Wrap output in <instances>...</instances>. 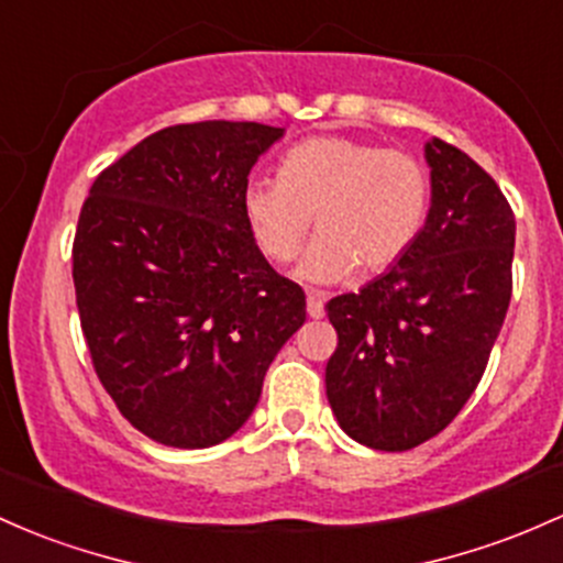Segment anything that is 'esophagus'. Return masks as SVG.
I'll return each instance as SVG.
<instances>
[{
	"instance_id": "esophagus-1",
	"label": "esophagus",
	"mask_w": 563,
	"mask_h": 563,
	"mask_svg": "<svg viewBox=\"0 0 563 563\" xmlns=\"http://www.w3.org/2000/svg\"><path fill=\"white\" fill-rule=\"evenodd\" d=\"M323 296L320 294H314V291H310L307 294V314H310L312 320H318V318H323Z\"/></svg>"
}]
</instances>
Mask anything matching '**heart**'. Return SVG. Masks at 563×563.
Masks as SVG:
<instances>
[{
	"label": "heart",
	"instance_id": "obj_1",
	"mask_svg": "<svg viewBox=\"0 0 563 563\" xmlns=\"http://www.w3.org/2000/svg\"><path fill=\"white\" fill-rule=\"evenodd\" d=\"M430 197V173L413 154L350 135H310L283 154L277 178L245 181L240 208L253 243L275 264L299 256L314 216L320 234L296 275L331 286L357 267H395L428 224Z\"/></svg>",
	"mask_w": 563,
	"mask_h": 563
}]
</instances>
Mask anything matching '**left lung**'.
Wrapping results in <instances>:
<instances>
[{
	"label": "left lung",
	"mask_w": 563,
	"mask_h": 563,
	"mask_svg": "<svg viewBox=\"0 0 563 563\" xmlns=\"http://www.w3.org/2000/svg\"><path fill=\"white\" fill-rule=\"evenodd\" d=\"M430 213L417 245L325 305L339 344L325 395L352 441L406 452L462 411L512 294L516 216L494 178L441 139L424 144Z\"/></svg>",
	"instance_id": "obj_1"
}]
</instances>
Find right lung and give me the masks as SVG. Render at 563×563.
Returning a JSON list of instances; mask_svg holds the SVG:
<instances>
[{"label": "right lung", "mask_w": 563, "mask_h": 563, "mask_svg": "<svg viewBox=\"0 0 563 563\" xmlns=\"http://www.w3.org/2000/svg\"><path fill=\"white\" fill-rule=\"evenodd\" d=\"M283 135L208 120L152 133L92 181L71 275L92 368L152 441L208 449L245 424L307 318L245 227L240 195Z\"/></svg>", "instance_id": "add662e5"}]
</instances>
